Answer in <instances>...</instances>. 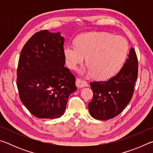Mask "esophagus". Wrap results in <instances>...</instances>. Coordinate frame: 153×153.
I'll return each instance as SVG.
<instances>
[{
    "label": "esophagus",
    "mask_w": 153,
    "mask_h": 153,
    "mask_svg": "<svg viewBox=\"0 0 153 153\" xmlns=\"http://www.w3.org/2000/svg\"><path fill=\"white\" fill-rule=\"evenodd\" d=\"M76 85L78 88H83V87H87L88 86V83L86 82H85L84 80L80 79H76Z\"/></svg>",
    "instance_id": "1"
}]
</instances>
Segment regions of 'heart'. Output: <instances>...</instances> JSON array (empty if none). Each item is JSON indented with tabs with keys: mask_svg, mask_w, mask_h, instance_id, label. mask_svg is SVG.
<instances>
[{
	"mask_svg": "<svg viewBox=\"0 0 153 153\" xmlns=\"http://www.w3.org/2000/svg\"><path fill=\"white\" fill-rule=\"evenodd\" d=\"M128 42L121 36L105 32H88L79 36L76 45L67 44L63 53L69 68L76 69L84 57L88 65L81 74L107 79L117 74L123 66L128 52Z\"/></svg>",
	"mask_w": 153,
	"mask_h": 153,
	"instance_id": "1",
	"label": "heart"
}]
</instances>
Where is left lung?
Segmentation results:
<instances>
[{
	"label": "left lung",
	"instance_id": "left-lung-1",
	"mask_svg": "<svg viewBox=\"0 0 153 153\" xmlns=\"http://www.w3.org/2000/svg\"><path fill=\"white\" fill-rule=\"evenodd\" d=\"M138 65L135 51L131 47L128 58L115 76L108 81L90 83L93 98L88 104V109L93 118L110 120L126 108L132 97L138 77Z\"/></svg>",
	"mask_w": 153,
	"mask_h": 153
}]
</instances>
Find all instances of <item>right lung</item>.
I'll return each mask as SVG.
<instances>
[{
	"mask_svg": "<svg viewBox=\"0 0 153 153\" xmlns=\"http://www.w3.org/2000/svg\"><path fill=\"white\" fill-rule=\"evenodd\" d=\"M65 39L60 32L42 30L33 34L21 52L17 71L20 99L38 118L56 119L65 110L76 91V79L65 67Z\"/></svg>",
	"mask_w": 153,
	"mask_h": 153,
	"instance_id": "obj_1",
	"label": "right lung"
}]
</instances>
